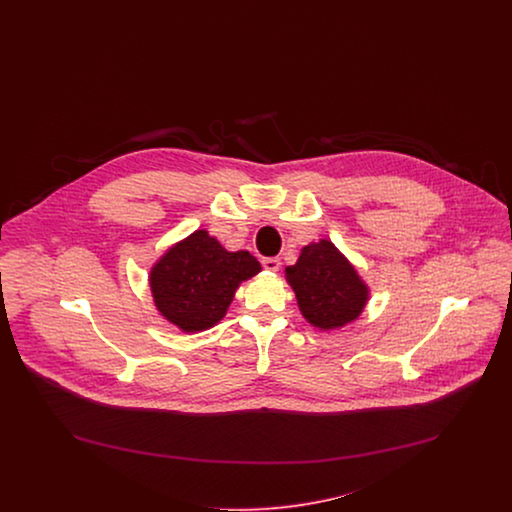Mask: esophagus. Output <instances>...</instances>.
I'll use <instances>...</instances> for the list:
<instances>
[{"label":"esophagus","instance_id":"esophagus-1","mask_svg":"<svg viewBox=\"0 0 512 512\" xmlns=\"http://www.w3.org/2000/svg\"><path fill=\"white\" fill-rule=\"evenodd\" d=\"M263 267L270 270V272H276L280 268V259L278 257H265L263 259Z\"/></svg>","mask_w":512,"mask_h":512}]
</instances>
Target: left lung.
Returning a JSON list of instances; mask_svg holds the SVG:
<instances>
[{"label":"left lung","instance_id":"left-lung-1","mask_svg":"<svg viewBox=\"0 0 512 512\" xmlns=\"http://www.w3.org/2000/svg\"><path fill=\"white\" fill-rule=\"evenodd\" d=\"M301 315L315 328L336 330L363 313L368 286L330 240L305 245L297 263L286 267Z\"/></svg>","mask_w":512,"mask_h":512}]
</instances>
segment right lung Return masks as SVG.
<instances>
[{
  "label": "right lung",
  "instance_id": "add662e5",
  "mask_svg": "<svg viewBox=\"0 0 512 512\" xmlns=\"http://www.w3.org/2000/svg\"><path fill=\"white\" fill-rule=\"evenodd\" d=\"M261 272L249 251H226L207 230L172 245L149 272L157 311L182 332L213 328L244 280Z\"/></svg>",
  "mask_w": 512,
  "mask_h": 512
}]
</instances>
